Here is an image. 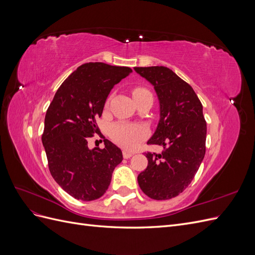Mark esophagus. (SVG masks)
I'll return each mask as SVG.
<instances>
[{"label": "esophagus", "mask_w": 255, "mask_h": 255, "mask_svg": "<svg viewBox=\"0 0 255 255\" xmlns=\"http://www.w3.org/2000/svg\"><path fill=\"white\" fill-rule=\"evenodd\" d=\"M134 155V153L133 152H129V151H123V157L125 158H129V157H132Z\"/></svg>", "instance_id": "34e87169"}]
</instances>
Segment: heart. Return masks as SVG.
I'll return each mask as SVG.
<instances>
[{
	"label": "heart",
	"instance_id": "heart-1",
	"mask_svg": "<svg viewBox=\"0 0 255 255\" xmlns=\"http://www.w3.org/2000/svg\"><path fill=\"white\" fill-rule=\"evenodd\" d=\"M132 94L134 100L146 95H151L143 87H135L132 90ZM146 134H148V132H146V128L144 127L128 122L114 123L110 129V136L112 139L126 149H133L138 142L143 139Z\"/></svg>",
	"mask_w": 255,
	"mask_h": 255
}]
</instances>
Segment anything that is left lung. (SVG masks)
I'll use <instances>...</instances> for the list:
<instances>
[{
	"label": "left lung",
	"mask_w": 255,
	"mask_h": 255,
	"mask_svg": "<svg viewBox=\"0 0 255 255\" xmlns=\"http://www.w3.org/2000/svg\"><path fill=\"white\" fill-rule=\"evenodd\" d=\"M148 81L159 103V120L149 144L164 146L160 154L145 153L148 167L137 177L143 194L154 200L180 195L194 179L205 155L203 107L189 84L163 66L135 67Z\"/></svg>",
	"instance_id": "obj_1"
}]
</instances>
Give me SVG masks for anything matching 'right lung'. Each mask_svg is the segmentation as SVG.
<instances>
[{
	"label": "right lung",
	"mask_w": 255,
	"mask_h": 255,
	"mask_svg": "<svg viewBox=\"0 0 255 255\" xmlns=\"http://www.w3.org/2000/svg\"><path fill=\"white\" fill-rule=\"evenodd\" d=\"M130 72L128 67L84 64L60 85L45 114L42 144L50 172L75 199L102 197L123 159L121 150L105 138L104 149H89L87 140L100 133L96 119L102 116L111 90Z\"/></svg>",
	"instance_id": "add662e5"
}]
</instances>
